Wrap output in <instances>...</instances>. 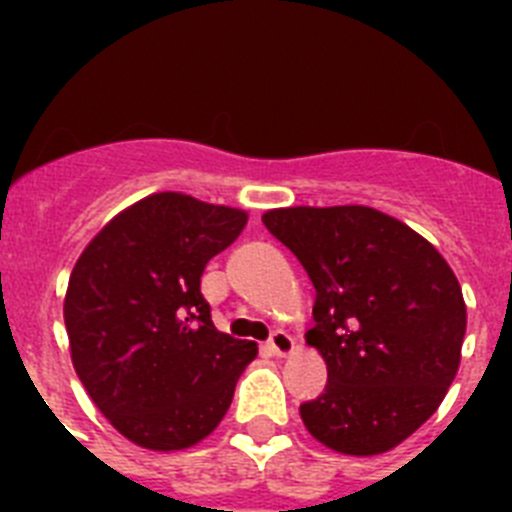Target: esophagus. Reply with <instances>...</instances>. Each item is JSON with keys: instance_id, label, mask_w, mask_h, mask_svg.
<instances>
[{"instance_id": "esophagus-1", "label": "esophagus", "mask_w": 512, "mask_h": 512, "mask_svg": "<svg viewBox=\"0 0 512 512\" xmlns=\"http://www.w3.org/2000/svg\"><path fill=\"white\" fill-rule=\"evenodd\" d=\"M269 348H271V354L279 356V359H284V356H289L292 351H295V341H292V336H289V333L277 330V333L269 338Z\"/></svg>"}]
</instances>
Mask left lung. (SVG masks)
<instances>
[{
  "label": "left lung",
  "mask_w": 512,
  "mask_h": 512,
  "mask_svg": "<svg viewBox=\"0 0 512 512\" xmlns=\"http://www.w3.org/2000/svg\"><path fill=\"white\" fill-rule=\"evenodd\" d=\"M261 220L315 287L305 341L328 384L300 405L302 423L338 454L395 449L456 377L467 330L459 279L423 235L374 207H279Z\"/></svg>",
  "instance_id": "8db88e82"
}]
</instances>
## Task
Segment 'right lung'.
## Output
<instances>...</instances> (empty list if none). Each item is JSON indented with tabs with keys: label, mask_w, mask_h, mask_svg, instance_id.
Returning a JSON list of instances; mask_svg holds the SVG:
<instances>
[{
	"label": "right lung",
	"mask_w": 512,
	"mask_h": 512,
	"mask_svg": "<svg viewBox=\"0 0 512 512\" xmlns=\"http://www.w3.org/2000/svg\"><path fill=\"white\" fill-rule=\"evenodd\" d=\"M248 215L182 192L117 212L71 271L63 320L81 384L112 428L148 451H182L215 431L259 348L212 325L207 261Z\"/></svg>",
	"instance_id": "1"
}]
</instances>
